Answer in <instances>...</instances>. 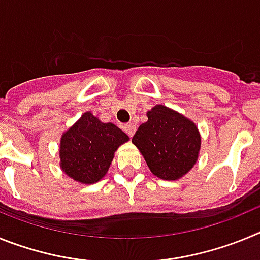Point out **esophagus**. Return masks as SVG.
Here are the masks:
<instances>
[{
  "mask_svg": "<svg viewBox=\"0 0 260 260\" xmlns=\"http://www.w3.org/2000/svg\"><path fill=\"white\" fill-rule=\"evenodd\" d=\"M123 130H125V133L128 135V137H133L135 130H137V127H135L134 123H126V125L123 126Z\"/></svg>",
  "mask_w": 260,
  "mask_h": 260,
  "instance_id": "34e87169",
  "label": "esophagus"
}]
</instances>
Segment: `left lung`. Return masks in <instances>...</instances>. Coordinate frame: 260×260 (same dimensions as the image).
Listing matches in <instances>:
<instances>
[{"label":"left lung","instance_id":"1","mask_svg":"<svg viewBox=\"0 0 260 260\" xmlns=\"http://www.w3.org/2000/svg\"><path fill=\"white\" fill-rule=\"evenodd\" d=\"M133 137V143L147 165L161 180L173 181L194 167L201 150V137L194 122L174 110L156 105L147 113Z\"/></svg>","mask_w":260,"mask_h":260}]
</instances>
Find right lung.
I'll return each mask as SVG.
<instances>
[{
	"mask_svg": "<svg viewBox=\"0 0 260 260\" xmlns=\"http://www.w3.org/2000/svg\"><path fill=\"white\" fill-rule=\"evenodd\" d=\"M128 137L113 123H103L92 113H84L61 138L62 171L82 183L102 180L113 160L114 151Z\"/></svg>",
	"mask_w": 260,
	"mask_h": 260,
	"instance_id": "obj_1",
	"label": "right lung"
}]
</instances>
